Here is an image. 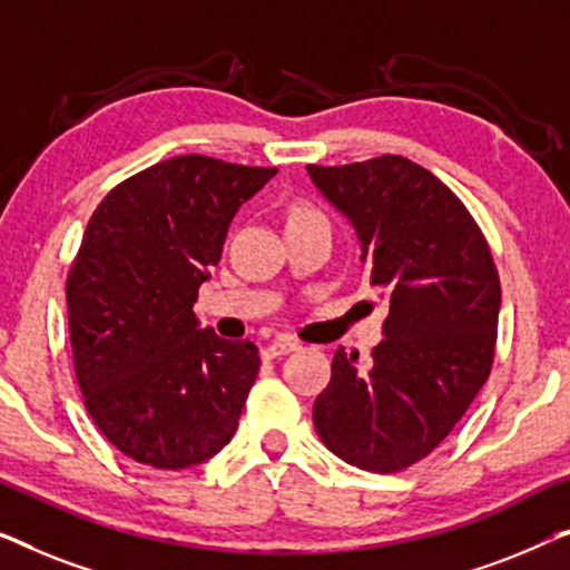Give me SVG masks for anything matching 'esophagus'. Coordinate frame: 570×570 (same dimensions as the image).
Wrapping results in <instances>:
<instances>
[{"mask_svg":"<svg viewBox=\"0 0 570 570\" xmlns=\"http://www.w3.org/2000/svg\"><path fill=\"white\" fill-rule=\"evenodd\" d=\"M295 347H298V345H295V342H291V340H277V342H269V345L262 350V357H267V361H272V357H279V355L293 353Z\"/></svg>","mask_w":570,"mask_h":570,"instance_id":"34e87169","label":"esophagus"}]
</instances>
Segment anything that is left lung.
<instances>
[{
    "mask_svg": "<svg viewBox=\"0 0 570 570\" xmlns=\"http://www.w3.org/2000/svg\"><path fill=\"white\" fill-rule=\"evenodd\" d=\"M347 217L368 279L389 301L373 361L334 353L314 402L324 446L368 472H400L446 439L490 376L501 279L488 240L446 184L402 155L308 166Z\"/></svg>",
    "mask_w": 570,
    "mask_h": 570,
    "instance_id": "1",
    "label": "left lung"
}]
</instances>
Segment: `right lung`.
I'll use <instances>...</instances> for the list:
<instances>
[{
  "mask_svg": "<svg viewBox=\"0 0 570 570\" xmlns=\"http://www.w3.org/2000/svg\"><path fill=\"white\" fill-rule=\"evenodd\" d=\"M275 174L181 155L108 191L85 228L67 277L77 384L139 464L186 470L236 433L259 350L202 330L191 308L238 207Z\"/></svg>",
  "mask_w": 570,
  "mask_h": 570,
  "instance_id": "obj_1",
  "label": "right lung"
}]
</instances>
